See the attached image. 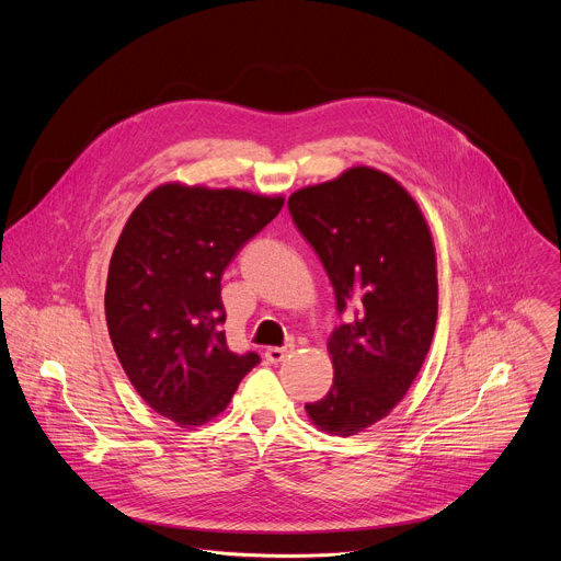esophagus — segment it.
<instances>
[{"mask_svg":"<svg viewBox=\"0 0 561 561\" xmlns=\"http://www.w3.org/2000/svg\"><path fill=\"white\" fill-rule=\"evenodd\" d=\"M293 351H295L293 344H288V346H271V348H266L264 355H266V359L271 364H277V362H284Z\"/></svg>","mask_w":561,"mask_h":561,"instance_id":"1","label":"esophagus"}]
</instances>
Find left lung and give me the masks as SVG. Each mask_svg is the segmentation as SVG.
Here are the masks:
<instances>
[{"mask_svg": "<svg viewBox=\"0 0 561 561\" xmlns=\"http://www.w3.org/2000/svg\"><path fill=\"white\" fill-rule=\"evenodd\" d=\"M290 215L322 260L348 322L329 337L335 377L306 404L329 435H357L404 399L437 322V255L413 195L383 171L346 169L288 197Z\"/></svg>", "mask_w": 561, "mask_h": 561, "instance_id": "obj_1", "label": "left lung"}]
</instances>
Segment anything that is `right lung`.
Returning a JSON list of instances; mask_svg holds the SVG:
<instances>
[{"mask_svg":"<svg viewBox=\"0 0 561 561\" xmlns=\"http://www.w3.org/2000/svg\"><path fill=\"white\" fill-rule=\"evenodd\" d=\"M284 195L167 182L130 213L111 257L106 324L144 402L180 428L215 420L260 362L226 346L221 275Z\"/></svg>","mask_w":561,"mask_h":561,"instance_id":"1","label":"right lung"}]
</instances>
